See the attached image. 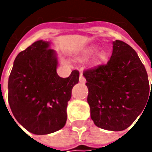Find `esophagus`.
Masks as SVG:
<instances>
[{
	"label": "esophagus",
	"mask_w": 152,
	"mask_h": 152,
	"mask_svg": "<svg viewBox=\"0 0 152 152\" xmlns=\"http://www.w3.org/2000/svg\"><path fill=\"white\" fill-rule=\"evenodd\" d=\"M85 77L83 76V74L82 73H80V76H79V82L80 83H82V84H85Z\"/></svg>",
	"instance_id": "1"
}]
</instances>
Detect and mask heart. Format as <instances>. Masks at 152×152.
<instances>
[{
	"mask_svg": "<svg viewBox=\"0 0 152 152\" xmlns=\"http://www.w3.org/2000/svg\"><path fill=\"white\" fill-rule=\"evenodd\" d=\"M96 46H90V47L86 48V49L83 51V53L79 56V60H81V61H85V60H87L88 58H90L91 56L96 52Z\"/></svg>",
	"mask_w": 152,
	"mask_h": 152,
	"instance_id": "heart-1",
	"label": "heart"
}]
</instances>
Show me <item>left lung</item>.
Segmentation results:
<instances>
[{
	"mask_svg": "<svg viewBox=\"0 0 152 152\" xmlns=\"http://www.w3.org/2000/svg\"><path fill=\"white\" fill-rule=\"evenodd\" d=\"M113 45L111 58L83 75L94 124L103 129L121 131L144 113L152 82L150 90L145 66L130 45L121 40Z\"/></svg>",
	"mask_w": 152,
	"mask_h": 152,
	"instance_id": "1",
	"label": "left lung"
}]
</instances>
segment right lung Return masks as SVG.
I'll list each match as a JSON object with an SVG mask.
<instances>
[{
    "instance_id": "right-lung-1",
    "label": "right lung",
    "mask_w": 152,
    "mask_h": 152,
    "mask_svg": "<svg viewBox=\"0 0 152 152\" xmlns=\"http://www.w3.org/2000/svg\"><path fill=\"white\" fill-rule=\"evenodd\" d=\"M56 50L50 42L35 41L15 58L8 79V102L16 120L34 134L62 129L67 121V102L79 83V73L68 78L56 73Z\"/></svg>"
}]
</instances>
